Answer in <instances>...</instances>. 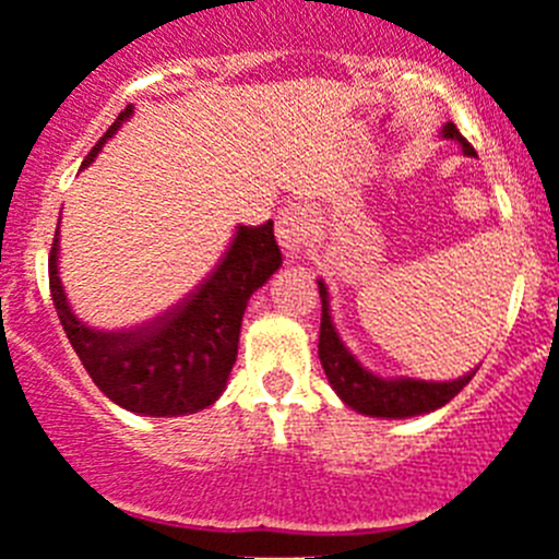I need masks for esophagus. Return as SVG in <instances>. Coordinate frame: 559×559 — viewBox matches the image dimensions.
I'll return each mask as SVG.
<instances>
[{
	"label": "esophagus",
	"instance_id": "1",
	"mask_svg": "<svg viewBox=\"0 0 559 559\" xmlns=\"http://www.w3.org/2000/svg\"><path fill=\"white\" fill-rule=\"evenodd\" d=\"M311 231V212L306 203H286L275 217V237L284 253L297 255L309 245Z\"/></svg>",
	"mask_w": 559,
	"mask_h": 559
}]
</instances>
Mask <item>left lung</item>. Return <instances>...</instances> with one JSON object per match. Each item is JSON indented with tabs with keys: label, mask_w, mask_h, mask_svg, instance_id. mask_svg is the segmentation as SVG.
<instances>
[{
	"label": "left lung",
	"mask_w": 559,
	"mask_h": 559,
	"mask_svg": "<svg viewBox=\"0 0 559 559\" xmlns=\"http://www.w3.org/2000/svg\"><path fill=\"white\" fill-rule=\"evenodd\" d=\"M447 140H457L463 154L472 156L474 148L466 143L455 123H447L441 129ZM320 297H322V322H320V361L328 374V383L333 385L344 405H350L353 411L367 416H380V419H405V416L430 414V411L441 408L450 403L457 391L474 378L477 369L457 380H414V378H378L369 372L367 367L358 364L344 342L338 338L336 328L331 320V300H328V286L320 281Z\"/></svg>",
	"instance_id": "left-lung-1"
}]
</instances>
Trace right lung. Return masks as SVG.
<instances>
[{
    "label": "right lung",
    "instance_id": "right-lung-1",
    "mask_svg": "<svg viewBox=\"0 0 559 559\" xmlns=\"http://www.w3.org/2000/svg\"><path fill=\"white\" fill-rule=\"evenodd\" d=\"M132 112L129 104L93 145L82 168L96 159ZM57 253L60 231H55L49 253V289L68 342L93 383L115 405L143 416L195 414L221 397L237 361L239 328L250 295L281 267L273 221L239 226L221 264L176 309L132 331H96L68 306Z\"/></svg>",
    "mask_w": 559,
    "mask_h": 559
}]
</instances>
